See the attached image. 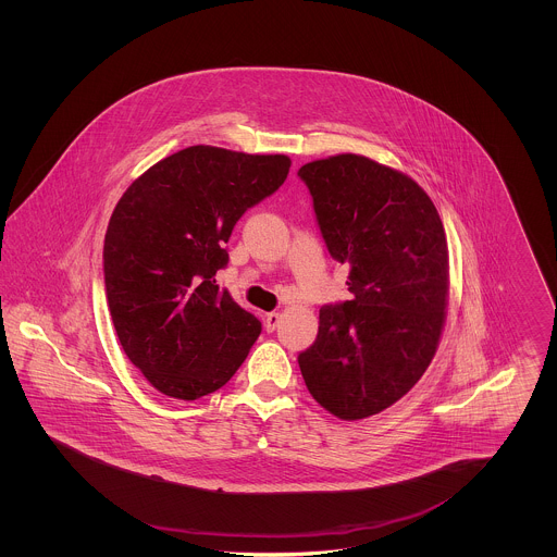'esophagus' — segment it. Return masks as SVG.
Instances as JSON below:
<instances>
[{
  "mask_svg": "<svg viewBox=\"0 0 557 557\" xmlns=\"http://www.w3.org/2000/svg\"><path fill=\"white\" fill-rule=\"evenodd\" d=\"M280 319L282 315L277 313V311H271V313H267L265 315V327L267 332H273L277 325H280Z\"/></svg>",
  "mask_w": 557,
  "mask_h": 557,
  "instance_id": "1",
  "label": "esophagus"
}]
</instances>
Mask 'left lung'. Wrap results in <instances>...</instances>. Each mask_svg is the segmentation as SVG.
I'll return each instance as SVG.
<instances>
[{"label":"left lung","instance_id":"8db88e82","mask_svg":"<svg viewBox=\"0 0 557 557\" xmlns=\"http://www.w3.org/2000/svg\"><path fill=\"white\" fill-rule=\"evenodd\" d=\"M298 177L352 292L319 309L318 341L298 366L319 405L355 422L407 395L436 355L449 305L447 236L424 189L368 157L313 160Z\"/></svg>","mask_w":557,"mask_h":557}]
</instances>
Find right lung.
I'll list each match as a JSON object with an SVG mask.
<instances>
[{
  "instance_id": "1",
  "label": "right lung",
  "mask_w": 557,
  "mask_h": 557,
  "mask_svg": "<svg viewBox=\"0 0 557 557\" xmlns=\"http://www.w3.org/2000/svg\"><path fill=\"white\" fill-rule=\"evenodd\" d=\"M286 154L189 146L152 164L116 202L104 238L108 309L133 366L166 397L219 391L261 321L214 275L239 216L288 177Z\"/></svg>"
}]
</instances>
